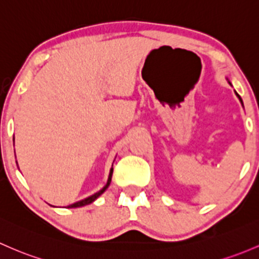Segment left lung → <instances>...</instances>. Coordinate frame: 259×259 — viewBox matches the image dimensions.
<instances>
[{"label":"left lung","mask_w":259,"mask_h":259,"mask_svg":"<svg viewBox=\"0 0 259 259\" xmlns=\"http://www.w3.org/2000/svg\"><path fill=\"white\" fill-rule=\"evenodd\" d=\"M228 83H230V84H231V81H228ZM235 93H236V95H237V98H238V99H239V102H241V104H242V107H243V102H242V99H241V97H239V95H238V93H237V92H235Z\"/></svg>","instance_id":"left-lung-1"}]
</instances>
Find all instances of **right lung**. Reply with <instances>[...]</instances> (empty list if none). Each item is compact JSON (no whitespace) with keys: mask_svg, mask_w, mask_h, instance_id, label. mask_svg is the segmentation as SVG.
Listing matches in <instances>:
<instances>
[{"mask_svg":"<svg viewBox=\"0 0 259 259\" xmlns=\"http://www.w3.org/2000/svg\"><path fill=\"white\" fill-rule=\"evenodd\" d=\"M13 140H15V139H13ZM111 175H113V167L110 168V172H109V176H108V181H107V184H105V186L103 187L102 190H99V191H98V192H95L94 195L89 196V197L84 198V200H80V201H78V202H74V203H72V205H69V206H68V208L81 207V206H85V205H89V203L94 202V201L97 200V198L99 197V196L102 195L103 192H104L105 190H107L108 187H109V185H110V181H111Z\"/></svg>","mask_w":259,"mask_h":259,"instance_id":"right-lung-1","label":"right lung"}]
</instances>
